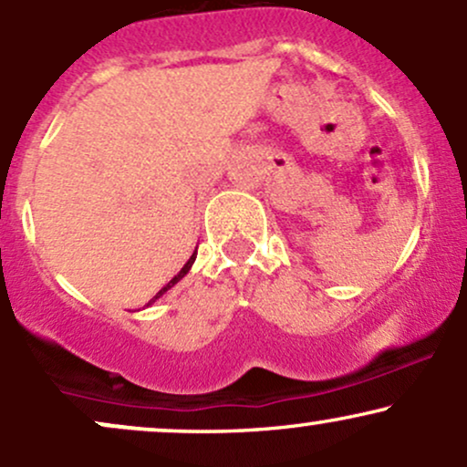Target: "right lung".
Wrapping results in <instances>:
<instances>
[{
  "instance_id": "obj_1",
  "label": "right lung",
  "mask_w": 467,
  "mask_h": 467,
  "mask_svg": "<svg viewBox=\"0 0 467 467\" xmlns=\"http://www.w3.org/2000/svg\"><path fill=\"white\" fill-rule=\"evenodd\" d=\"M195 256H197V250H195V252H192V254H191V259H189V261H186V264H184V267H182V270L178 272V275H175L173 278H171V281H169V283H166V285H164L162 289H160V292H158V294H155V296H153V301H149V305H151V303H155V301H158V298H160V296H162V294H164V292H169V289H171V287H173V285H175V283H178V281H182V278H184L186 275H189L191 265H192V264H195Z\"/></svg>"
}]
</instances>
